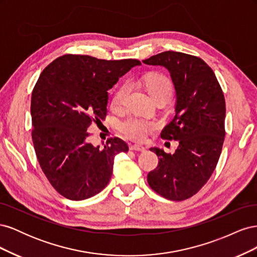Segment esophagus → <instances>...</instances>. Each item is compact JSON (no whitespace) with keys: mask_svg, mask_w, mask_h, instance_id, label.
<instances>
[{"mask_svg":"<svg viewBox=\"0 0 257 257\" xmlns=\"http://www.w3.org/2000/svg\"><path fill=\"white\" fill-rule=\"evenodd\" d=\"M130 149L134 150V151H145L146 148L143 146H139V145H131Z\"/></svg>","mask_w":257,"mask_h":257,"instance_id":"34e87169","label":"esophagus"}]
</instances>
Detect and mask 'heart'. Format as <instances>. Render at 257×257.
<instances>
[{
  "label": "heart",
  "instance_id": "heart-1",
  "mask_svg": "<svg viewBox=\"0 0 257 257\" xmlns=\"http://www.w3.org/2000/svg\"><path fill=\"white\" fill-rule=\"evenodd\" d=\"M143 83L150 95L158 102L168 99L173 94V83L168 77L162 74H148L143 77ZM130 92V85L123 84L115 91L111 99L112 108H120L124 105ZM158 128V123L137 116H128L118 123V130L122 135L135 142H143L148 134Z\"/></svg>",
  "mask_w": 257,
  "mask_h": 257
}]
</instances>
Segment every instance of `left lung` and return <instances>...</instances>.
<instances>
[{"label": "left lung", "mask_w": 257, "mask_h": 257, "mask_svg": "<svg viewBox=\"0 0 257 257\" xmlns=\"http://www.w3.org/2000/svg\"><path fill=\"white\" fill-rule=\"evenodd\" d=\"M143 62L170 73L177 93L176 114L161 136L179 143L174 154L151 148L159 164L147 180L163 197L188 199L207 183L220 159L226 112L223 91L211 67L192 54L164 51Z\"/></svg>", "instance_id": "obj_1"}]
</instances>
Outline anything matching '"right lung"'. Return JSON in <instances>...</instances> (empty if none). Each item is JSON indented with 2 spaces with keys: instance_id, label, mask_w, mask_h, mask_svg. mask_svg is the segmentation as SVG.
Listing matches in <instances>:
<instances>
[{
  "instance_id": "right-lung-1",
  "label": "right lung",
  "mask_w": 257,
  "mask_h": 257,
  "mask_svg": "<svg viewBox=\"0 0 257 257\" xmlns=\"http://www.w3.org/2000/svg\"><path fill=\"white\" fill-rule=\"evenodd\" d=\"M141 64L67 53L44 68L31 98L32 141L43 173L62 196L87 199L109 182L113 159L127 144L113 137L103 149L93 147L89 127L106 118L107 91Z\"/></svg>"
}]
</instances>
